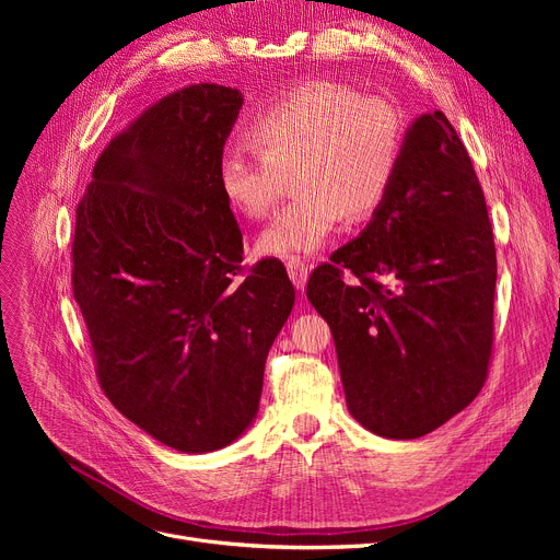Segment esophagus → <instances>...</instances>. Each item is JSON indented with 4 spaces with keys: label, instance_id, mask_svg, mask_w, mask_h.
<instances>
[{
    "label": "esophagus",
    "instance_id": "obj_1",
    "mask_svg": "<svg viewBox=\"0 0 560 560\" xmlns=\"http://www.w3.org/2000/svg\"><path fill=\"white\" fill-rule=\"evenodd\" d=\"M285 270H288V277L292 281V285H295L298 290H304L306 288V281H308V275H311V268L300 260V258H292L285 262Z\"/></svg>",
    "mask_w": 560,
    "mask_h": 560
}]
</instances>
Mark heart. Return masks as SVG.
Masks as SVG:
<instances>
[{
	"label": "heart",
	"mask_w": 560,
	"mask_h": 560,
	"mask_svg": "<svg viewBox=\"0 0 560 560\" xmlns=\"http://www.w3.org/2000/svg\"><path fill=\"white\" fill-rule=\"evenodd\" d=\"M258 156L229 150L218 188L229 209L268 215L295 174L300 195L256 238L270 258H304L327 247L345 220L374 215L390 195L406 147L401 110L334 81H306L265 106L247 127Z\"/></svg>",
	"instance_id": "b5f03b06"
}]
</instances>
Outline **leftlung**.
I'll use <instances>...</instances> for the list:
<instances>
[{
    "instance_id": "1",
    "label": "left lung",
    "mask_w": 560,
    "mask_h": 560,
    "mask_svg": "<svg viewBox=\"0 0 560 560\" xmlns=\"http://www.w3.org/2000/svg\"><path fill=\"white\" fill-rule=\"evenodd\" d=\"M494 281L492 226L472 161L445 113H422L406 129L390 195L306 288L331 327L359 424L393 440L420 438L479 395Z\"/></svg>"
}]
</instances>
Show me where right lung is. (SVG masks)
I'll use <instances>...</instances> for the list:
<instances>
[{"instance_id": "add662e5", "label": "right lung", "mask_w": 560, "mask_h": 560, "mask_svg": "<svg viewBox=\"0 0 560 560\" xmlns=\"http://www.w3.org/2000/svg\"><path fill=\"white\" fill-rule=\"evenodd\" d=\"M238 88L190 83L147 106L77 203L74 300L113 406L159 443L206 454L256 420L268 351L295 304L279 260L231 283L243 233L218 163Z\"/></svg>"}]
</instances>
